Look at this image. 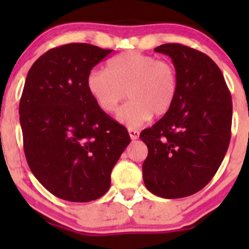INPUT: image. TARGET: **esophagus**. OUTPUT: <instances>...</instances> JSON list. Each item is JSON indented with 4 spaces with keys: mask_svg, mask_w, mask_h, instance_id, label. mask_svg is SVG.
Listing matches in <instances>:
<instances>
[{
    "mask_svg": "<svg viewBox=\"0 0 249 249\" xmlns=\"http://www.w3.org/2000/svg\"><path fill=\"white\" fill-rule=\"evenodd\" d=\"M128 134H130V137L132 141H136V139H138V137H139V131L134 130V128H128Z\"/></svg>",
    "mask_w": 249,
    "mask_h": 249,
    "instance_id": "1",
    "label": "esophagus"
}]
</instances>
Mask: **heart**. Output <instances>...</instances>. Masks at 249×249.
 <instances>
[{
  "label": "heart",
  "mask_w": 249,
  "mask_h": 249,
  "mask_svg": "<svg viewBox=\"0 0 249 249\" xmlns=\"http://www.w3.org/2000/svg\"><path fill=\"white\" fill-rule=\"evenodd\" d=\"M90 96L104 112H115L128 128L139 127L152 116L166 115L178 93V73L171 62L138 51H126L108 62L107 71L93 69L87 76Z\"/></svg>",
  "instance_id": "heart-1"
}]
</instances>
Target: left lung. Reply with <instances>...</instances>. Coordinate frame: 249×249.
Segmentation results:
<instances>
[{
	"label": "left lung",
	"mask_w": 249,
	"mask_h": 249,
	"mask_svg": "<svg viewBox=\"0 0 249 249\" xmlns=\"http://www.w3.org/2000/svg\"><path fill=\"white\" fill-rule=\"evenodd\" d=\"M154 51L172 59L178 93L166 115L141 133L148 148L142 178L154 196L185 198L206 186L224 160L232 98L222 72L207 55L178 43Z\"/></svg>",
	"instance_id": "1"
}]
</instances>
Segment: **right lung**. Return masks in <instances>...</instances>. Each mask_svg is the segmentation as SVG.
<instances>
[{"label": "right lung", "mask_w": 249, "mask_h": 249, "mask_svg": "<svg viewBox=\"0 0 249 249\" xmlns=\"http://www.w3.org/2000/svg\"><path fill=\"white\" fill-rule=\"evenodd\" d=\"M112 50L88 43L53 48L30 68L19 102L25 158L57 198L88 202L107 192L130 144L127 130L99 108L87 76Z\"/></svg>", "instance_id": "1"}]
</instances>
